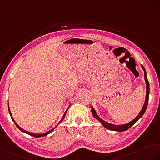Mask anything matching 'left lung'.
<instances>
[{"label":"left lung","mask_w":160,"mask_h":160,"mask_svg":"<svg viewBox=\"0 0 160 160\" xmlns=\"http://www.w3.org/2000/svg\"><path fill=\"white\" fill-rule=\"evenodd\" d=\"M142 68L144 70V78H145V82H146V97H145V101L144 103V105L141 109V112H139V115L137 116L136 118H135L133 121H131V122H129V123H127V124L125 125H114L111 124V123H108L106 121H103L102 119H101L100 117H98V115H97V112H96L95 110L94 109L93 107L91 108V110H92V115L94 116V117L96 118V119L98 120L100 122L102 123V125L105 127V128L109 129V130H111V131H118V132H122V131H127V129H129L131 126H133L135 123L138 121L139 118L143 115V114L145 113V111H146V108L148 107V100H149V82L148 80V78H147V74H146V71L145 70V68L143 66H141Z\"/></svg>","instance_id":"1"}]
</instances>
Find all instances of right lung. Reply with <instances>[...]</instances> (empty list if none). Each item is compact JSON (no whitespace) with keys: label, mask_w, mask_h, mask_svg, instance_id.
Wrapping results in <instances>:
<instances>
[{"label":"right lung","mask_w":160,"mask_h":160,"mask_svg":"<svg viewBox=\"0 0 160 160\" xmlns=\"http://www.w3.org/2000/svg\"><path fill=\"white\" fill-rule=\"evenodd\" d=\"M68 111V110H67ZM67 111L65 112V113L64 114H63V117H62V120L60 121V122H59V123H58V124L56 126V127H54V128H53L52 129H51V130H50V131H48V132H46V133H43V134H33V133H29V132H27V131H25V130H23V129H21V127L19 126V125H18L17 124V123H16V122L15 121V120L14 119H13V118H12V115H11V111H10V109H9V107H8V111H9V113H10V115H11V118H12V120L13 121H14V122L15 123V125H16V126L18 127V128H19L22 132H24V133H27V134H28V135H31V136H33V137H34V138H40V137H43V136H45V135H48L49 133H51V132H52L53 130H54V129L55 128H56V127L59 125V124H60V123L63 121V118H64V117H65V115H66V112H67Z\"/></svg>","instance_id":"add662e5"}]
</instances>
